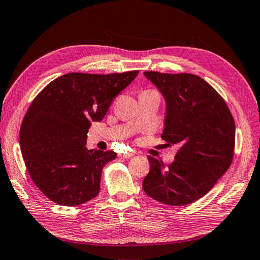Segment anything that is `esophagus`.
<instances>
[{
  "label": "esophagus",
  "mask_w": 260,
  "mask_h": 260,
  "mask_svg": "<svg viewBox=\"0 0 260 260\" xmlns=\"http://www.w3.org/2000/svg\"><path fill=\"white\" fill-rule=\"evenodd\" d=\"M132 156H134V152H124V153H119V157H121V158H129V157H132Z\"/></svg>",
  "instance_id": "1"
}]
</instances>
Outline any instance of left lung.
<instances>
[{
  "label": "left lung",
  "mask_w": 260,
  "mask_h": 260,
  "mask_svg": "<svg viewBox=\"0 0 260 260\" xmlns=\"http://www.w3.org/2000/svg\"><path fill=\"white\" fill-rule=\"evenodd\" d=\"M166 100L161 139L179 150L172 164L148 156L143 180L148 196L181 206L206 195L234 158L235 121L225 100L204 79L191 73L144 72Z\"/></svg>",
  "instance_id": "left-lung-1"
}]
</instances>
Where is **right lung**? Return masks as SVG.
<instances>
[{
  "label": "right lung",
  "instance_id": "add662e5",
  "mask_svg": "<svg viewBox=\"0 0 260 260\" xmlns=\"http://www.w3.org/2000/svg\"><path fill=\"white\" fill-rule=\"evenodd\" d=\"M138 74L68 73L30 103L21 122L20 149L30 179L50 201L74 206L99 195L103 166L117 153L88 150V129Z\"/></svg>",
  "mask_w": 260,
  "mask_h": 260
}]
</instances>
